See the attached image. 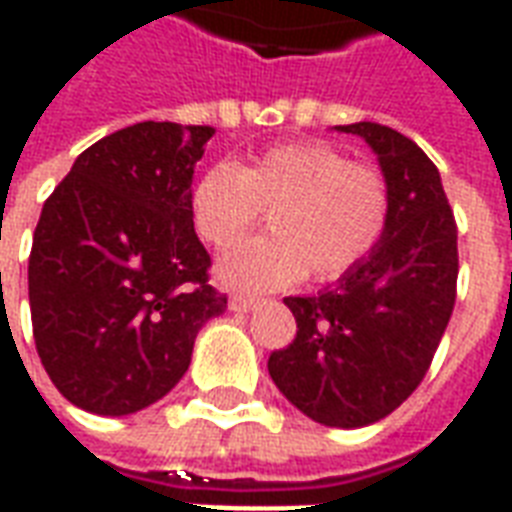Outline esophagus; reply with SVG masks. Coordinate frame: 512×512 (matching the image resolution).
Listing matches in <instances>:
<instances>
[{"instance_id": "34e87169", "label": "esophagus", "mask_w": 512, "mask_h": 512, "mask_svg": "<svg viewBox=\"0 0 512 512\" xmlns=\"http://www.w3.org/2000/svg\"><path fill=\"white\" fill-rule=\"evenodd\" d=\"M257 304H260V299H255V296H233V299H230V307H233L235 312L255 310Z\"/></svg>"}]
</instances>
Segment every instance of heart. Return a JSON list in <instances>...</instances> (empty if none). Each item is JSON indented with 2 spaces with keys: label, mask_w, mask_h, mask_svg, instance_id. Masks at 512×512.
I'll return each mask as SVG.
<instances>
[{
  "label": "heart",
  "mask_w": 512,
  "mask_h": 512,
  "mask_svg": "<svg viewBox=\"0 0 512 512\" xmlns=\"http://www.w3.org/2000/svg\"><path fill=\"white\" fill-rule=\"evenodd\" d=\"M263 213L271 235L216 266L227 288H288L307 271L318 282L345 277L384 241L392 191L381 169L351 161L329 142L271 147L246 167L213 164L191 189L194 233L213 249L238 244Z\"/></svg>",
  "instance_id": "b5f03b06"
}]
</instances>
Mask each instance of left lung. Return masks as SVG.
<instances>
[{
  "mask_svg": "<svg viewBox=\"0 0 512 512\" xmlns=\"http://www.w3.org/2000/svg\"><path fill=\"white\" fill-rule=\"evenodd\" d=\"M373 147L392 191L384 241L315 296H288L296 337L268 373L301 414L365 428L392 414L428 373L450 323L458 227L439 169L408 136L378 123L337 126Z\"/></svg>",
  "mask_w": 512,
  "mask_h": 512,
  "instance_id": "obj_1",
  "label": "left lung"
}]
</instances>
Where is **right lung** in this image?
<instances>
[{
    "instance_id": "obj_1",
    "label": "right lung",
    "mask_w": 512,
    "mask_h": 512,
    "mask_svg": "<svg viewBox=\"0 0 512 512\" xmlns=\"http://www.w3.org/2000/svg\"><path fill=\"white\" fill-rule=\"evenodd\" d=\"M211 126L136 123L73 161L35 227L32 334L73 406L126 417L189 370L205 323L227 310L191 224L194 167Z\"/></svg>"
}]
</instances>
